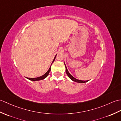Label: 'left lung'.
Masks as SVG:
<instances>
[{
  "mask_svg": "<svg viewBox=\"0 0 121 121\" xmlns=\"http://www.w3.org/2000/svg\"><path fill=\"white\" fill-rule=\"evenodd\" d=\"M65 69H66L65 71H66V73L67 75L69 77V78H70V79H72L73 81H75V82H79V83H85V82H87V81H88V80H87V81H83V80H78V79H76L75 78H74V77H73L72 76L69 74V72L68 70H67V68H66V66L65 65Z\"/></svg>",
  "mask_w": 121,
  "mask_h": 121,
  "instance_id": "left-lung-1",
  "label": "left lung"
}]
</instances>
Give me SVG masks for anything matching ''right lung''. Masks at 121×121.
Returning <instances> with one entry per match:
<instances>
[{
  "label": "right lung",
  "mask_w": 121,
  "mask_h": 121,
  "mask_svg": "<svg viewBox=\"0 0 121 121\" xmlns=\"http://www.w3.org/2000/svg\"><path fill=\"white\" fill-rule=\"evenodd\" d=\"M56 56H57V55H56L55 57V58H54V60H53L52 63L53 62H54V60H55V58H56ZM50 67H51V66L50 67V68H49V69H48V71L44 75H43V76H42L39 77H37V78H27V79H28L30 80H32V81H38V80H42V79H44V78H45L48 75V74H49V72H50Z\"/></svg>",
  "instance_id": "1"
}]
</instances>
